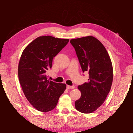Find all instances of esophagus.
<instances>
[{"instance_id": "34e87169", "label": "esophagus", "mask_w": 133, "mask_h": 133, "mask_svg": "<svg viewBox=\"0 0 133 133\" xmlns=\"http://www.w3.org/2000/svg\"><path fill=\"white\" fill-rule=\"evenodd\" d=\"M66 88L67 89H74L75 88V86L74 85H73V86H70V85H67L66 86Z\"/></svg>"}]
</instances>
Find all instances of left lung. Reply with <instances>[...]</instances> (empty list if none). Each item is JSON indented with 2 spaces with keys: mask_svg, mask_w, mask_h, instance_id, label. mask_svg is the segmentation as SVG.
I'll use <instances>...</instances> for the list:
<instances>
[{
  "mask_svg": "<svg viewBox=\"0 0 133 133\" xmlns=\"http://www.w3.org/2000/svg\"><path fill=\"white\" fill-rule=\"evenodd\" d=\"M83 72L89 73L87 83L78 87L80 99L75 102L76 109L91 113L101 106L109 92L113 79L110 58L105 48L92 36L71 39Z\"/></svg>",
  "mask_w": 133,
  "mask_h": 133,
  "instance_id": "obj_1",
  "label": "left lung"
}]
</instances>
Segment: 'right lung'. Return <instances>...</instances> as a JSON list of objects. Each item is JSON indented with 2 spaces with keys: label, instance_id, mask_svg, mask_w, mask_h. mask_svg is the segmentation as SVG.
<instances>
[{
  "label": "right lung",
  "instance_id": "1",
  "mask_svg": "<svg viewBox=\"0 0 133 133\" xmlns=\"http://www.w3.org/2000/svg\"><path fill=\"white\" fill-rule=\"evenodd\" d=\"M69 39L42 36L31 42L22 54L18 77L26 98L38 111L48 112L57 106L66 84L47 79L53 58L69 42Z\"/></svg>",
  "mask_w": 133,
  "mask_h": 133
}]
</instances>
